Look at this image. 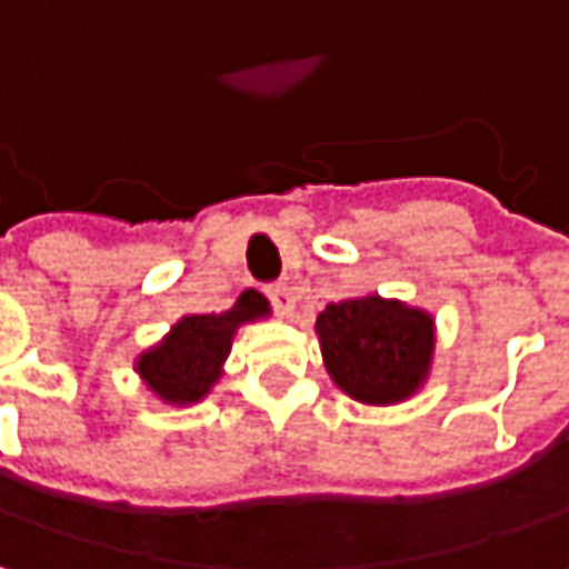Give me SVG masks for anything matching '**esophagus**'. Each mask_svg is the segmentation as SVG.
<instances>
[{
    "label": "esophagus",
    "mask_w": 569,
    "mask_h": 569,
    "mask_svg": "<svg viewBox=\"0 0 569 569\" xmlns=\"http://www.w3.org/2000/svg\"><path fill=\"white\" fill-rule=\"evenodd\" d=\"M267 299H270V305H273L280 315H289V311L296 308V296H292V289L286 283L267 286Z\"/></svg>",
    "instance_id": "obj_1"
}]
</instances>
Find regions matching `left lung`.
I'll list each match as a JSON object with an SVG mask.
<instances>
[{"mask_svg": "<svg viewBox=\"0 0 569 569\" xmlns=\"http://www.w3.org/2000/svg\"><path fill=\"white\" fill-rule=\"evenodd\" d=\"M327 375L352 400L393 406L419 390L435 356V318L421 308L362 296L330 302L318 315Z\"/></svg>", "mask_w": 569, "mask_h": 569, "instance_id": "obj_1", "label": "left lung"}]
</instances>
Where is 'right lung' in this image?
Listing matches in <instances>:
<instances>
[{
	"mask_svg": "<svg viewBox=\"0 0 569 569\" xmlns=\"http://www.w3.org/2000/svg\"><path fill=\"white\" fill-rule=\"evenodd\" d=\"M270 315V302L261 292L246 289L223 315H186L172 323L167 337L138 356V375L169 406H191L204 400L220 381L223 362L232 349V337L242 323Z\"/></svg>",
	"mask_w": 569,
	"mask_h": 569,
	"instance_id": "right-lung-1",
	"label": "right lung"
}]
</instances>
